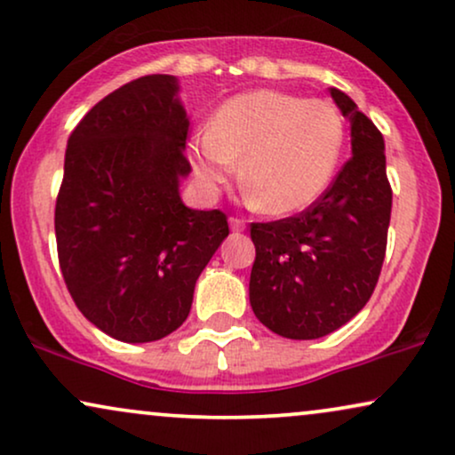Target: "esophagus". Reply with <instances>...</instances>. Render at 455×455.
Here are the masks:
<instances>
[{
    "label": "esophagus",
    "mask_w": 455,
    "mask_h": 455,
    "mask_svg": "<svg viewBox=\"0 0 455 455\" xmlns=\"http://www.w3.org/2000/svg\"><path fill=\"white\" fill-rule=\"evenodd\" d=\"M228 224H231V228H233L235 233H243L245 231V222L239 220V218H231V220H228Z\"/></svg>",
    "instance_id": "esophagus-1"
}]
</instances>
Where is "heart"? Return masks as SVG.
Segmentation results:
<instances>
[{"mask_svg":"<svg viewBox=\"0 0 455 455\" xmlns=\"http://www.w3.org/2000/svg\"><path fill=\"white\" fill-rule=\"evenodd\" d=\"M346 124L335 106L288 92L256 89L233 95L213 112L212 127L190 138L196 186L216 196L237 173L250 196L273 216L307 210L339 172Z\"/></svg>","mask_w":455,"mask_h":455,"instance_id":"b5f03b06","label":"heart"}]
</instances>
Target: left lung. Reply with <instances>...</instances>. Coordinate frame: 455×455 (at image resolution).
<instances>
[{
	"label": "left lung",
	"instance_id": "obj_1",
	"mask_svg": "<svg viewBox=\"0 0 455 455\" xmlns=\"http://www.w3.org/2000/svg\"><path fill=\"white\" fill-rule=\"evenodd\" d=\"M352 129V158L303 213L254 222V315L275 335L320 339L364 307L386 256L392 188L384 138L343 91L331 89Z\"/></svg>",
	"mask_w": 455,
	"mask_h": 455
}]
</instances>
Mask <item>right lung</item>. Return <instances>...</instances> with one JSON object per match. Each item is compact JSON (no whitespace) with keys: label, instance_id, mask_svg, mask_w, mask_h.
Instances as JSON below:
<instances>
[{"label":"right lung","instance_id":"right-lung-1","mask_svg":"<svg viewBox=\"0 0 455 455\" xmlns=\"http://www.w3.org/2000/svg\"><path fill=\"white\" fill-rule=\"evenodd\" d=\"M175 76L120 86L71 131L54 210L59 265L82 315L124 343L172 335L228 235L222 212L190 210V120Z\"/></svg>","mask_w":455,"mask_h":455}]
</instances>
